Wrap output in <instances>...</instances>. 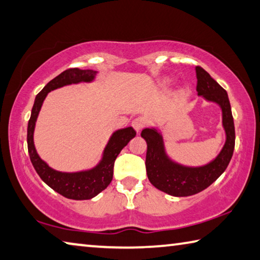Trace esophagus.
<instances>
[{
  "label": "esophagus",
  "mask_w": 260,
  "mask_h": 260,
  "mask_svg": "<svg viewBox=\"0 0 260 260\" xmlns=\"http://www.w3.org/2000/svg\"><path fill=\"white\" fill-rule=\"evenodd\" d=\"M145 124H146V122H145V120H144V118H142V117L135 118V120L133 121V123H131V125H133V127L136 130V133H140V130L143 129V127L145 126Z\"/></svg>",
  "instance_id": "1"
}]
</instances>
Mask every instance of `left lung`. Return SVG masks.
<instances>
[{
  "mask_svg": "<svg viewBox=\"0 0 260 260\" xmlns=\"http://www.w3.org/2000/svg\"><path fill=\"white\" fill-rule=\"evenodd\" d=\"M197 91L208 102L216 103L222 112V126L226 142L215 160L202 167H185L167 155L162 135L155 127H146L142 137L147 143L146 171L151 184L172 197H189L202 192L226 170L235 146V129L229 95L226 90L212 79L202 67L197 66Z\"/></svg>",
  "mask_w": 260,
  "mask_h": 260,
  "instance_id": "left-lung-1",
  "label": "left lung"
}]
</instances>
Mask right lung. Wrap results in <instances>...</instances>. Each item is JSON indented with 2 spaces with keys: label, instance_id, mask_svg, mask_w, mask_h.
<instances>
[{
  "label": "right lung",
  "instance_id": "add662e5",
  "mask_svg": "<svg viewBox=\"0 0 260 260\" xmlns=\"http://www.w3.org/2000/svg\"><path fill=\"white\" fill-rule=\"evenodd\" d=\"M95 74L97 72L92 70L70 68L54 77L36 95L28 121V127H27V146H28V154L34 169L49 187L71 200H90L106 188L113 179L114 162L117 155L122 148L126 146L127 143L136 136V131L131 126L116 130L109 138L100 162L92 169L85 171H57L50 168L39 156L34 146V129L47 94L50 91L61 88L63 85L76 84L80 82H92Z\"/></svg>",
  "mask_w": 260,
  "mask_h": 260
}]
</instances>
